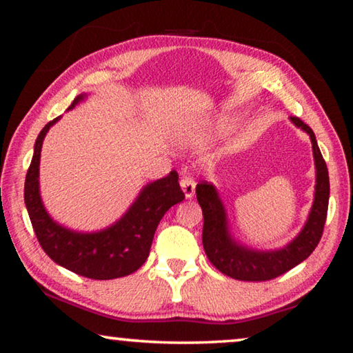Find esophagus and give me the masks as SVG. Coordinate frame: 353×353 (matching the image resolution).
<instances>
[{"label": "esophagus", "mask_w": 353, "mask_h": 353, "mask_svg": "<svg viewBox=\"0 0 353 353\" xmlns=\"http://www.w3.org/2000/svg\"><path fill=\"white\" fill-rule=\"evenodd\" d=\"M181 187H182V190H183L185 196H187V198H191V196L194 194V188H196L194 179L191 177V176H183V177L181 179Z\"/></svg>", "instance_id": "esophagus-1"}]
</instances>
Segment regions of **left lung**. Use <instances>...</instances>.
Here are the masks:
<instances>
[{
	"instance_id": "1",
	"label": "left lung",
	"mask_w": 353,
	"mask_h": 353,
	"mask_svg": "<svg viewBox=\"0 0 353 353\" xmlns=\"http://www.w3.org/2000/svg\"><path fill=\"white\" fill-rule=\"evenodd\" d=\"M291 121L297 128L305 130L312 139L316 163V193L305 227L288 246L271 252H259L236 244L227 232L225 212L216 190L208 182L196 185V198L204 214V229H202L204 250L212 265L232 279L244 280V282H265L276 279L308 259L321 241L327 219L328 196H330L328 170L312 128L297 117H291Z\"/></svg>"
}]
</instances>
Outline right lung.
<instances>
[{
    "instance_id": "1",
    "label": "right lung",
    "mask_w": 353,
    "mask_h": 353,
    "mask_svg": "<svg viewBox=\"0 0 353 353\" xmlns=\"http://www.w3.org/2000/svg\"><path fill=\"white\" fill-rule=\"evenodd\" d=\"M74 98L70 109L82 101ZM54 118L40 130L25 181V204L32 229L46 255L77 276L110 280L129 276L146 261L155 229L172 205L185 199L179 176H168L146 185L128 213L112 227L94 234H79L56 224L46 213L39 193L40 151Z\"/></svg>"
}]
</instances>
